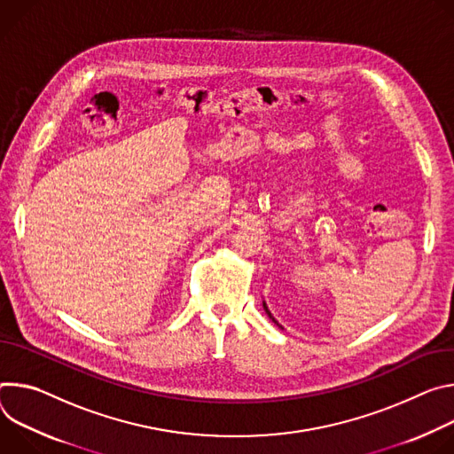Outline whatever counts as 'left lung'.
<instances>
[{
    "label": "left lung",
    "instance_id": "1",
    "mask_svg": "<svg viewBox=\"0 0 454 454\" xmlns=\"http://www.w3.org/2000/svg\"><path fill=\"white\" fill-rule=\"evenodd\" d=\"M263 309H265V312H267V316H269V317H270V319H272V323H274V325H278V326H279V328H281V330H283V326H281V325H279V323H278V321H276V319H274V316H272V314H270V310H269V307H267V303H265V301H263Z\"/></svg>",
    "mask_w": 454,
    "mask_h": 454
}]
</instances>
